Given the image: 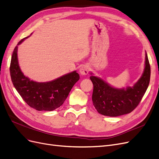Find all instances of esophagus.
<instances>
[{
	"label": "esophagus",
	"mask_w": 159,
	"mask_h": 159,
	"mask_svg": "<svg viewBox=\"0 0 159 159\" xmlns=\"http://www.w3.org/2000/svg\"><path fill=\"white\" fill-rule=\"evenodd\" d=\"M89 70V66H85V65H84V66H81V68L80 70V73L81 75H87V74H88Z\"/></svg>",
	"instance_id": "esophagus-1"
}]
</instances>
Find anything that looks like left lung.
I'll list each match as a JSON object with an SVG mask.
<instances>
[{
  "mask_svg": "<svg viewBox=\"0 0 159 159\" xmlns=\"http://www.w3.org/2000/svg\"><path fill=\"white\" fill-rule=\"evenodd\" d=\"M93 85L92 101L98 113L109 117H117L131 113L145 95L150 81L151 67L147 52L145 66L141 77L133 87L115 88L91 73Z\"/></svg>",
  "mask_w": 159,
  "mask_h": 159,
  "instance_id": "8db88e82",
  "label": "left lung"
}]
</instances>
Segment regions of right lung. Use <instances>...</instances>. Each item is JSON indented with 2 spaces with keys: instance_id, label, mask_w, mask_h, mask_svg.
Returning a JSON list of instances; mask_svg holds the SVG:
<instances>
[{
  "instance_id": "add662e5",
  "label": "right lung",
  "mask_w": 159,
  "mask_h": 159,
  "mask_svg": "<svg viewBox=\"0 0 159 159\" xmlns=\"http://www.w3.org/2000/svg\"><path fill=\"white\" fill-rule=\"evenodd\" d=\"M27 38L22 39L14 49L10 66L12 82L30 107L38 111H53L64 103L71 88L80 80V75L74 71L47 82L30 80L22 72L17 55L18 46Z\"/></svg>"
}]
</instances>
